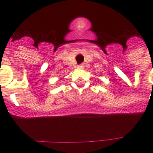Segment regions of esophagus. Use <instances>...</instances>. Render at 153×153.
Listing matches in <instances>:
<instances>
[{
  "label": "esophagus",
  "instance_id": "34e87169",
  "mask_svg": "<svg viewBox=\"0 0 153 153\" xmlns=\"http://www.w3.org/2000/svg\"><path fill=\"white\" fill-rule=\"evenodd\" d=\"M78 68H83V66H82V65H79V66H78Z\"/></svg>",
  "mask_w": 153,
  "mask_h": 153
}]
</instances>
